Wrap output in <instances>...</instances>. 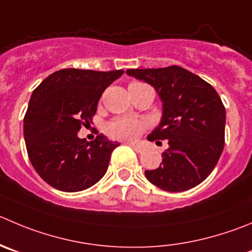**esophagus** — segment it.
Listing matches in <instances>:
<instances>
[{
    "instance_id": "1",
    "label": "esophagus",
    "mask_w": 252,
    "mask_h": 252,
    "mask_svg": "<svg viewBox=\"0 0 252 252\" xmlns=\"http://www.w3.org/2000/svg\"><path fill=\"white\" fill-rule=\"evenodd\" d=\"M127 145H130L131 147L136 151V152H141V150H142V146L137 142H127Z\"/></svg>"
}]
</instances>
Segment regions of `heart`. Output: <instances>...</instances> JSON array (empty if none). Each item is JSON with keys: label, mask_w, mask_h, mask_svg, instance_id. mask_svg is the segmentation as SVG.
I'll return each mask as SVG.
<instances>
[{"label": "heart", "mask_w": 252, "mask_h": 252, "mask_svg": "<svg viewBox=\"0 0 252 252\" xmlns=\"http://www.w3.org/2000/svg\"><path fill=\"white\" fill-rule=\"evenodd\" d=\"M143 130V122L135 117L124 116L115 119L110 122L109 131L114 137L122 138V140H130L140 135Z\"/></svg>", "instance_id": "b5f03b06"}]
</instances>
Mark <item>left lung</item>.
Here are the masks:
<instances>
[{"mask_svg": "<svg viewBox=\"0 0 252 252\" xmlns=\"http://www.w3.org/2000/svg\"><path fill=\"white\" fill-rule=\"evenodd\" d=\"M126 74L153 86L162 101L159 125L148 141H168L162 163L146 178L167 191H184L202 183L224 148L225 107L210 84L181 66L127 69Z\"/></svg>", "mask_w": 252, "mask_h": 252, "instance_id": "left-lung-1", "label": "left lung"}]
</instances>
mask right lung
I'll return each mask as SVG.
<instances>
[{
	"mask_svg": "<svg viewBox=\"0 0 252 252\" xmlns=\"http://www.w3.org/2000/svg\"><path fill=\"white\" fill-rule=\"evenodd\" d=\"M124 70L62 69L32 93L23 120L31 163L43 181L63 191L90 188L106 173L111 153L120 145L102 133L88 142L79 138L90 125L105 89Z\"/></svg>",
	"mask_w": 252,
	"mask_h": 252,
	"instance_id": "1",
	"label": "right lung"
}]
</instances>
